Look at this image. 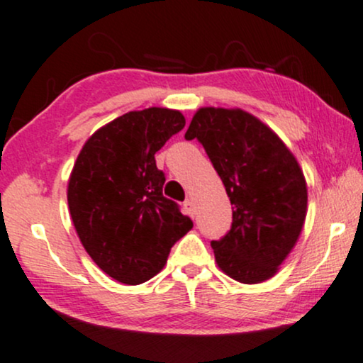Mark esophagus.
Segmentation results:
<instances>
[{
	"label": "esophagus",
	"mask_w": 363,
	"mask_h": 363,
	"mask_svg": "<svg viewBox=\"0 0 363 363\" xmlns=\"http://www.w3.org/2000/svg\"><path fill=\"white\" fill-rule=\"evenodd\" d=\"M184 209H186L187 215L194 216V215H196V203H194V201L191 199V198L186 199V201H184Z\"/></svg>",
	"instance_id": "1"
}]
</instances>
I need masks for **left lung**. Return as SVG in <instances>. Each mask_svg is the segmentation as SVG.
<instances>
[{"label":"left lung","mask_w":363,"mask_h":363,"mask_svg":"<svg viewBox=\"0 0 363 363\" xmlns=\"http://www.w3.org/2000/svg\"><path fill=\"white\" fill-rule=\"evenodd\" d=\"M193 138L233 204L230 231L211 242L218 267L243 284L267 281L296 245L306 218L308 189L298 160L243 110L201 108L186 132V140Z\"/></svg>","instance_id":"obj_1"}]
</instances>
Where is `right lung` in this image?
Here are the masks:
<instances>
[{"instance_id": "obj_1", "label": "right lung", "mask_w": 363, "mask_h": 363, "mask_svg": "<svg viewBox=\"0 0 363 363\" xmlns=\"http://www.w3.org/2000/svg\"><path fill=\"white\" fill-rule=\"evenodd\" d=\"M181 111H130L91 135L67 187L72 223L103 272L137 286L164 269L169 252L193 228L176 201L162 194L155 154L184 128Z\"/></svg>"}]
</instances>
